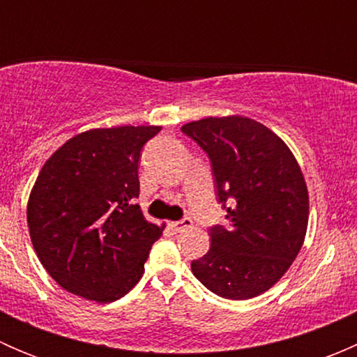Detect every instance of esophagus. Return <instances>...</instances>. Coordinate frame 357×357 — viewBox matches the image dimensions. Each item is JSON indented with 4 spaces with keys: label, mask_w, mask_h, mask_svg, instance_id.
I'll list each match as a JSON object with an SVG mask.
<instances>
[{
    "label": "esophagus",
    "mask_w": 357,
    "mask_h": 357,
    "mask_svg": "<svg viewBox=\"0 0 357 357\" xmlns=\"http://www.w3.org/2000/svg\"><path fill=\"white\" fill-rule=\"evenodd\" d=\"M192 219L190 218H183L181 221H172V222H169V228L171 229H174V231H181V229H185V228H192Z\"/></svg>",
    "instance_id": "obj_1"
}]
</instances>
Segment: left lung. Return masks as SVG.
Returning a JSON list of instances; mask_svg holds the SVG:
<instances>
[{
	"instance_id": "8db88e82",
	"label": "left lung",
	"mask_w": 357,
	"mask_h": 357,
	"mask_svg": "<svg viewBox=\"0 0 357 357\" xmlns=\"http://www.w3.org/2000/svg\"><path fill=\"white\" fill-rule=\"evenodd\" d=\"M211 158L228 228L212 226L211 248L192 271L231 301L271 289L297 257L309 219L305 179L280 136L242 115L207 117L181 128Z\"/></svg>"
}]
</instances>
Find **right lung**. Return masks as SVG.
Returning <instances> with one entry per match:
<instances>
[{"label": "right lung", "mask_w": 357, "mask_h": 357, "mask_svg": "<svg viewBox=\"0 0 357 357\" xmlns=\"http://www.w3.org/2000/svg\"><path fill=\"white\" fill-rule=\"evenodd\" d=\"M160 126L89 129L39 171L27 204L31 242L62 289L95 302L124 297L145 271L158 228L138 204V162Z\"/></svg>", "instance_id": "1"}]
</instances>
